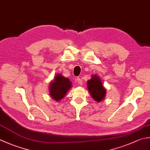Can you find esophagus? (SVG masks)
I'll list each match as a JSON object with an SVG mask.
<instances>
[{
    "mask_svg": "<svg viewBox=\"0 0 150 150\" xmlns=\"http://www.w3.org/2000/svg\"><path fill=\"white\" fill-rule=\"evenodd\" d=\"M77 83H78L79 84H80V85L83 84V81H82L80 77H77Z\"/></svg>",
    "mask_w": 150,
    "mask_h": 150,
    "instance_id": "esophagus-1",
    "label": "esophagus"
}]
</instances>
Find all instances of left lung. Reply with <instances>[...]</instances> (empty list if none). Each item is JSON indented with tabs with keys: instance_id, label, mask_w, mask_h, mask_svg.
<instances>
[{
	"instance_id": "left-lung-1",
	"label": "left lung",
	"mask_w": 150,
	"mask_h": 150,
	"mask_svg": "<svg viewBox=\"0 0 150 150\" xmlns=\"http://www.w3.org/2000/svg\"><path fill=\"white\" fill-rule=\"evenodd\" d=\"M87 88L90 96L96 102H101L105 98L107 91L98 75H92L91 79L88 81Z\"/></svg>"
}]
</instances>
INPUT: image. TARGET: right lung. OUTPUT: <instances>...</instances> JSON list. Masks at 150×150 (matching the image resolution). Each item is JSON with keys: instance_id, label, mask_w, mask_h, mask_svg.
Instances as JSON below:
<instances>
[{"instance_id": "add662e5", "label": "right lung", "mask_w": 150, "mask_h": 150, "mask_svg": "<svg viewBox=\"0 0 150 150\" xmlns=\"http://www.w3.org/2000/svg\"><path fill=\"white\" fill-rule=\"evenodd\" d=\"M71 87L72 83L69 79L58 73L49 84V95L54 101L58 102L65 97Z\"/></svg>"}]
</instances>
